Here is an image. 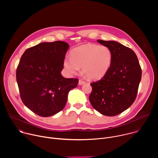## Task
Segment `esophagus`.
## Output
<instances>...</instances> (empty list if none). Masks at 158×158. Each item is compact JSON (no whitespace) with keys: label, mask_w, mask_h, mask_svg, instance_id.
Here are the masks:
<instances>
[{"label":"esophagus","mask_w":158,"mask_h":158,"mask_svg":"<svg viewBox=\"0 0 158 158\" xmlns=\"http://www.w3.org/2000/svg\"><path fill=\"white\" fill-rule=\"evenodd\" d=\"M84 83H85V81H82V80H81V79H80V80L79 81V85H81L84 84Z\"/></svg>","instance_id":"34e87169"}]
</instances>
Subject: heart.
<instances>
[{"label":"heart","mask_w":158,"mask_h":158,"mask_svg":"<svg viewBox=\"0 0 158 158\" xmlns=\"http://www.w3.org/2000/svg\"><path fill=\"white\" fill-rule=\"evenodd\" d=\"M112 59V51L107 46L86 44L74 49L71 57L64 58L63 65L69 75L76 74L82 67L83 74L88 79L98 80L108 72Z\"/></svg>","instance_id":"obj_1"}]
</instances>
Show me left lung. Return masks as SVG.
Listing matches in <instances>:
<instances>
[{"mask_svg": "<svg viewBox=\"0 0 158 158\" xmlns=\"http://www.w3.org/2000/svg\"><path fill=\"white\" fill-rule=\"evenodd\" d=\"M112 51L110 67L99 81L93 82L89 96L91 105L101 114L116 116L128 109L136 99L141 69L133 51L118 42L98 40Z\"/></svg>", "mask_w": 158, "mask_h": 158, "instance_id": "obj_1", "label": "left lung"}]
</instances>
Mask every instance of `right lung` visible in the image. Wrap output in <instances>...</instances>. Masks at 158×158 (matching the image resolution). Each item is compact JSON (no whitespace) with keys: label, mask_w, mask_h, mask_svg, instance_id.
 <instances>
[{"label":"right lung","mask_w":158,"mask_h":158,"mask_svg":"<svg viewBox=\"0 0 158 158\" xmlns=\"http://www.w3.org/2000/svg\"><path fill=\"white\" fill-rule=\"evenodd\" d=\"M69 45L63 41L42 42L27 49L16 71L21 99L36 114L49 117L65 107L77 79L65 78L60 72Z\"/></svg>","instance_id":"1"}]
</instances>
